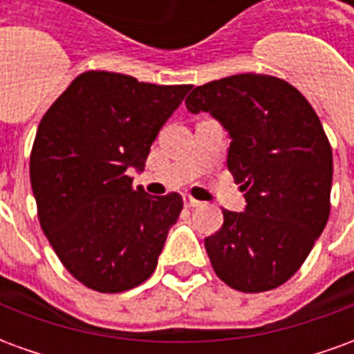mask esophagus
Returning <instances> with one entry per match:
<instances>
[{
	"label": "esophagus",
	"instance_id": "34e87169",
	"mask_svg": "<svg viewBox=\"0 0 354 354\" xmlns=\"http://www.w3.org/2000/svg\"><path fill=\"white\" fill-rule=\"evenodd\" d=\"M184 205L187 208H195V207H201L203 203H201L199 199H195V197H192V195H184Z\"/></svg>",
	"mask_w": 354,
	"mask_h": 354
}]
</instances>
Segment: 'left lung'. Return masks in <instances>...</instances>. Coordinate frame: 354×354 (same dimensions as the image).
<instances>
[{"label":"left lung","mask_w":354,"mask_h":354,"mask_svg":"<svg viewBox=\"0 0 354 354\" xmlns=\"http://www.w3.org/2000/svg\"><path fill=\"white\" fill-rule=\"evenodd\" d=\"M185 106L230 132L227 169L246 192L245 212L223 208L222 227L205 239L214 273L246 294L281 286L330 216L334 162L319 115L288 81L263 73L205 83Z\"/></svg>","instance_id":"8db88e82"}]
</instances>
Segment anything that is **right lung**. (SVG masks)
Instances as JSON below:
<instances>
[{
	"label": "right lung",
	"instance_id": "1",
	"mask_svg": "<svg viewBox=\"0 0 354 354\" xmlns=\"http://www.w3.org/2000/svg\"><path fill=\"white\" fill-rule=\"evenodd\" d=\"M189 88L88 70L37 127L30 153L37 218L68 273L94 292L131 290L157 267L184 201L136 189L129 170L146 167L157 132Z\"/></svg>",
	"mask_w": 354,
	"mask_h": 354
}]
</instances>
